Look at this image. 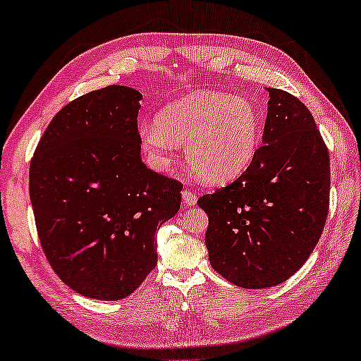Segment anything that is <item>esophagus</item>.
Listing matches in <instances>:
<instances>
[{
	"label": "esophagus",
	"mask_w": 361,
	"mask_h": 361,
	"mask_svg": "<svg viewBox=\"0 0 361 361\" xmlns=\"http://www.w3.org/2000/svg\"><path fill=\"white\" fill-rule=\"evenodd\" d=\"M181 197H183V202H185L188 207H192V205H196V202H197V194L192 192L190 188L183 190Z\"/></svg>",
	"instance_id": "1"
}]
</instances>
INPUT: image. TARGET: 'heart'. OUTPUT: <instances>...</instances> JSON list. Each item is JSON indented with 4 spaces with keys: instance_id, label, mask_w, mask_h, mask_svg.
<instances>
[{
    "instance_id": "obj_1",
    "label": "heart",
    "mask_w": 361,
    "mask_h": 361,
    "mask_svg": "<svg viewBox=\"0 0 361 361\" xmlns=\"http://www.w3.org/2000/svg\"><path fill=\"white\" fill-rule=\"evenodd\" d=\"M262 114L252 101L216 91H196L165 106L156 123L141 128L142 147L167 162L185 145L188 167L209 185L241 176L259 149Z\"/></svg>"
}]
</instances>
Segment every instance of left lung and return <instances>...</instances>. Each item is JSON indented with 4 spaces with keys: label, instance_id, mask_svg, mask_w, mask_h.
I'll use <instances>...</instances> for the list:
<instances>
[{
    "label": "left lung",
    "instance_id": "8db88e82",
    "mask_svg": "<svg viewBox=\"0 0 361 361\" xmlns=\"http://www.w3.org/2000/svg\"><path fill=\"white\" fill-rule=\"evenodd\" d=\"M262 146L236 181L197 204L209 216L210 265L244 289L273 288L307 262L329 209V152L310 111L267 88Z\"/></svg>",
    "mask_w": 361,
    "mask_h": 361
}]
</instances>
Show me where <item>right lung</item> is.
Masks as SVG:
<instances>
[{
  "instance_id": "right-lung-1",
  "label": "right lung",
  "mask_w": 361,
  "mask_h": 361,
  "mask_svg": "<svg viewBox=\"0 0 361 361\" xmlns=\"http://www.w3.org/2000/svg\"><path fill=\"white\" fill-rule=\"evenodd\" d=\"M141 99L140 91L111 85L68 102L30 164L44 255L88 299L133 293L157 263V230L180 210V183L141 160Z\"/></svg>"
}]
</instances>
